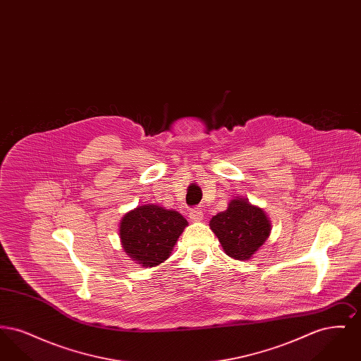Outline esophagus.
<instances>
[{
  "label": "esophagus",
  "instance_id": "34e87169",
  "mask_svg": "<svg viewBox=\"0 0 361 361\" xmlns=\"http://www.w3.org/2000/svg\"><path fill=\"white\" fill-rule=\"evenodd\" d=\"M203 216H204V214H203V211L200 208H193L189 212V219L193 221V222H202Z\"/></svg>",
  "mask_w": 361,
  "mask_h": 361
}]
</instances>
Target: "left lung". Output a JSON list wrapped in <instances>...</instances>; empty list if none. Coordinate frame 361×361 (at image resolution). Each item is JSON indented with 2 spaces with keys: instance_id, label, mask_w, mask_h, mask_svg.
Instances as JSON below:
<instances>
[{
  "instance_id": "obj_1",
  "label": "left lung",
  "mask_w": 361,
  "mask_h": 361,
  "mask_svg": "<svg viewBox=\"0 0 361 361\" xmlns=\"http://www.w3.org/2000/svg\"><path fill=\"white\" fill-rule=\"evenodd\" d=\"M209 228L228 257L247 261L269 238L271 221L246 197H234L224 211L211 218Z\"/></svg>"
}]
</instances>
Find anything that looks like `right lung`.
Segmentation results:
<instances>
[{"label":"right lung","instance_id":"1","mask_svg":"<svg viewBox=\"0 0 361 361\" xmlns=\"http://www.w3.org/2000/svg\"><path fill=\"white\" fill-rule=\"evenodd\" d=\"M187 219L177 211L145 204L121 218L119 235L127 256L143 268H153L171 257Z\"/></svg>","mask_w":361,"mask_h":361}]
</instances>
